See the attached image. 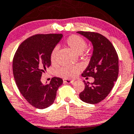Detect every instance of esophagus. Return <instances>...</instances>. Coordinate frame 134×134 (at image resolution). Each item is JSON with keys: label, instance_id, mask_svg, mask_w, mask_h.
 Listing matches in <instances>:
<instances>
[{"label": "esophagus", "instance_id": "1", "mask_svg": "<svg viewBox=\"0 0 134 134\" xmlns=\"http://www.w3.org/2000/svg\"><path fill=\"white\" fill-rule=\"evenodd\" d=\"M63 82H64L65 83H69V84H70V83H73V82H74V80H70L67 79H63Z\"/></svg>", "mask_w": 134, "mask_h": 134}]
</instances>
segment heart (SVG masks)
I'll use <instances>...</instances> for the list:
<instances>
[{"mask_svg":"<svg viewBox=\"0 0 134 134\" xmlns=\"http://www.w3.org/2000/svg\"><path fill=\"white\" fill-rule=\"evenodd\" d=\"M67 46L77 54H81L87 47V44L86 41L77 35L71 36L66 40ZM58 49L55 47L53 49L51 53V61L54 63L57 60V55ZM80 67L79 66H68L59 69L57 71V75L60 77L66 79H73L78 75Z\"/></svg>","mask_w":134,"mask_h":134,"instance_id":"obj_1","label":"heart"}]
</instances>
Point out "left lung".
Here are the masks:
<instances>
[{
	"label": "left lung",
	"instance_id": "left-lung-1",
	"mask_svg": "<svg viewBox=\"0 0 134 134\" xmlns=\"http://www.w3.org/2000/svg\"><path fill=\"white\" fill-rule=\"evenodd\" d=\"M92 43L93 52L89 63L83 71V77H92L94 81L85 82L84 91L79 94L82 101L97 104L104 99L112 89L118 79V57L113 45L100 34L90 32H77Z\"/></svg>",
	"mask_w": 134,
	"mask_h": 134
}]
</instances>
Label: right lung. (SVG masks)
I'll list each match as a JSON object with an SVG mask.
<instances>
[{
    "mask_svg": "<svg viewBox=\"0 0 134 134\" xmlns=\"http://www.w3.org/2000/svg\"><path fill=\"white\" fill-rule=\"evenodd\" d=\"M63 37L62 34H37L24 41L12 62L16 84L25 99L39 109L54 102L63 79L53 77L49 84L41 82L42 73L51 65V53ZM47 83V82H46Z\"/></svg>",
    "mask_w": 134,
    "mask_h": 134,
    "instance_id": "1",
    "label": "right lung"
}]
</instances>
